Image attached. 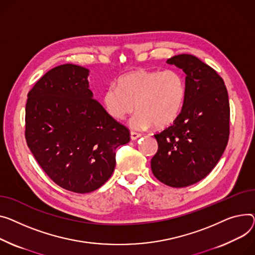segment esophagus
<instances>
[{
	"mask_svg": "<svg viewBox=\"0 0 255 255\" xmlns=\"http://www.w3.org/2000/svg\"><path fill=\"white\" fill-rule=\"evenodd\" d=\"M140 136H141L140 133H137V132H135V131H131V132H130V138H131V140L137 139V138H139Z\"/></svg>",
	"mask_w": 255,
	"mask_h": 255,
	"instance_id": "obj_1",
	"label": "esophagus"
}]
</instances>
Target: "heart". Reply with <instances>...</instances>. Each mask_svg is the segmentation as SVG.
Wrapping results in <instances>:
<instances>
[{
	"mask_svg": "<svg viewBox=\"0 0 255 255\" xmlns=\"http://www.w3.org/2000/svg\"><path fill=\"white\" fill-rule=\"evenodd\" d=\"M185 81L175 70H136L118 80L110 87L103 103L115 120H124L135 110L139 112L130 121L133 129H157L170 126L178 118L185 99Z\"/></svg>",
	"mask_w": 255,
	"mask_h": 255,
	"instance_id": "1",
	"label": "heart"
}]
</instances>
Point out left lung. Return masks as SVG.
<instances>
[{"instance_id": "obj_1", "label": "left lung", "mask_w": 255, "mask_h": 255, "mask_svg": "<svg viewBox=\"0 0 255 255\" xmlns=\"http://www.w3.org/2000/svg\"><path fill=\"white\" fill-rule=\"evenodd\" d=\"M168 64L185 76V99L175 122L155 134L158 151L150 161L152 174L172 188L205 178L218 163L230 134V104L224 80L199 58L180 54Z\"/></svg>"}]
</instances>
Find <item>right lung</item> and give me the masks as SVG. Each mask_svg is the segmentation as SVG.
Segmentation results:
<instances>
[{"instance_id": "right-lung-1", "label": "right lung", "mask_w": 255, "mask_h": 255, "mask_svg": "<svg viewBox=\"0 0 255 255\" xmlns=\"http://www.w3.org/2000/svg\"><path fill=\"white\" fill-rule=\"evenodd\" d=\"M89 70L66 63L27 94L25 139L46 174L62 189L90 193L113 174L116 148L130 140L89 89Z\"/></svg>"}]
</instances>
